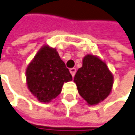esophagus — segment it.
Wrapping results in <instances>:
<instances>
[{"instance_id":"1","label":"esophagus","mask_w":135,"mask_h":135,"mask_svg":"<svg viewBox=\"0 0 135 135\" xmlns=\"http://www.w3.org/2000/svg\"><path fill=\"white\" fill-rule=\"evenodd\" d=\"M69 72H70V73H71L72 76H73V77H74L75 73H76V69H75V68H72V69H69Z\"/></svg>"}]
</instances>
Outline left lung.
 <instances>
[{"label":"left lung","mask_w":135,"mask_h":135,"mask_svg":"<svg viewBox=\"0 0 135 135\" xmlns=\"http://www.w3.org/2000/svg\"><path fill=\"white\" fill-rule=\"evenodd\" d=\"M79 95L89 105H95L111 93L114 77L106 63L97 56L86 55L74 77Z\"/></svg>","instance_id":"left-lung-1"}]
</instances>
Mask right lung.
I'll list each match as a JSON object with an SVG mask.
<instances>
[{
	"mask_svg": "<svg viewBox=\"0 0 135 135\" xmlns=\"http://www.w3.org/2000/svg\"><path fill=\"white\" fill-rule=\"evenodd\" d=\"M28 89L41 102H50L62 91L64 83L73 80L56 49L43 46L26 69Z\"/></svg>",
	"mask_w": 135,
	"mask_h": 135,
	"instance_id": "right-lung-1",
	"label": "right lung"
}]
</instances>
